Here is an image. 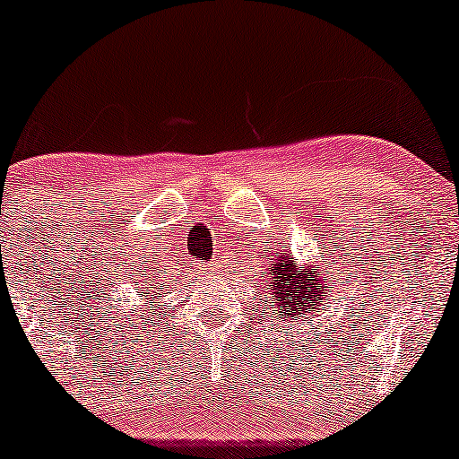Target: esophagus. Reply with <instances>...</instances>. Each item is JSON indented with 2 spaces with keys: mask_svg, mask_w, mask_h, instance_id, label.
Segmentation results:
<instances>
[{
  "mask_svg": "<svg viewBox=\"0 0 459 459\" xmlns=\"http://www.w3.org/2000/svg\"><path fill=\"white\" fill-rule=\"evenodd\" d=\"M207 269H210V273H219V264H210Z\"/></svg>",
  "mask_w": 459,
  "mask_h": 459,
  "instance_id": "obj_1",
  "label": "esophagus"
}]
</instances>
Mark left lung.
I'll return each mask as SVG.
<instances>
[{"label":"left lung","mask_w":459,"mask_h":459,"mask_svg":"<svg viewBox=\"0 0 459 459\" xmlns=\"http://www.w3.org/2000/svg\"><path fill=\"white\" fill-rule=\"evenodd\" d=\"M263 254L264 267L261 281L267 296L273 300V316L294 320L296 316L307 318V316L320 314V309H327V294L338 290L329 258L318 254L309 263L300 264L291 249H273L272 245L263 249Z\"/></svg>","instance_id":"8db88e82"}]
</instances>
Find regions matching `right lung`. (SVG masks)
<instances>
[{
  "label": "right lung",
  "instance_id": "add662e5",
  "mask_svg": "<svg viewBox=\"0 0 459 459\" xmlns=\"http://www.w3.org/2000/svg\"><path fill=\"white\" fill-rule=\"evenodd\" d=\"M157 290H159V287H157ZM136 294H139V296H143V294H145V287H141V290L136 291ZM145 305H148V300H145Z\"/></svg>",
  "mask_w": 459,
  "mask_h": 459
}]
</instances>
